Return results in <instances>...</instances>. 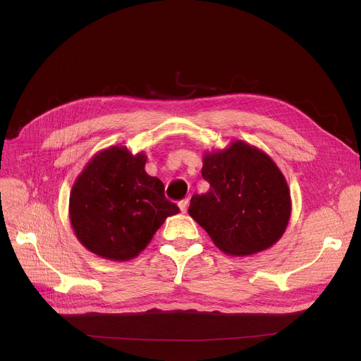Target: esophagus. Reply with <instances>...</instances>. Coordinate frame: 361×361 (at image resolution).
I'll return each instance as SVG.
<instances>
[{"instance_id":"34e87169","label":"esophagus","mask_w":361,"mask_h":361,"mask_svg":"<svg viewBox=\"0 0 361 361\" xmlns=\"http://www.w3.org/2000/svg\"><path fill=\"white\" fill-rule=\"evenodd\" d=\"M188 198H185V200H181L180 202H178V207H180V210H181V213H187V209H188Z\"/></svg>"}]
</instances>
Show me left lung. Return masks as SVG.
<instances>
[{
	"mask_svg": "<svg viewBox=\"0 0 361 361\" xmlns=\"http://www.w3.org/2000/svg\"><path fill=\"white\" fill-rule=\"evenodd\" d=\"M205 194L191 198L188 214L230 255H251L274 245L291 216L286 177L263 149L241 140L204 152Z\"/></svg>",
	"mask_w": 361,
	"mask_h": 361,
	"instance_id": "8db88e82",
	"label": "left lung"
}]
</instances>
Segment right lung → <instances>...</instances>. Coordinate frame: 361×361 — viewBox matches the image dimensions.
Returning <instances> with one entry per match:
<instances>
[{"instance_id": "add662e5", "label": "right lung", "mask_w": 361, "mask_h": 361, "mask_svg": "<svg viewBox=\"0 0 361 361\" xmlns=\"http://www.w3.org/2000/svg\"><path fill=\"white\" fill-rule=\"evenodd\" d=\"M147 156L111 145L97 152L70 192V221L78 241L111 262H128L149 244L167 217L178 214L164 184L145 173Z\"/></svg>"}]
</instances>
